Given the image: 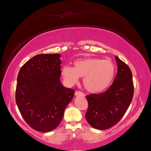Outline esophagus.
<instances>
[{
    "mask_svg": "<svg viewBox=\"0 0 151 151\" xmlns=\"http://www.w3.org/2000/svg\"><path fill=\"white\" fill-rule=\"evenodd\" d=\"M75 95L76 96H83V97L85 96V94L83 93H82V92H81V91H76Z\"/></svg>",
    "mask_w": 151,
    "mask_h": 151,
    "instance_id": "obj_1",
    "label": "esophagus"
}]
</instances>
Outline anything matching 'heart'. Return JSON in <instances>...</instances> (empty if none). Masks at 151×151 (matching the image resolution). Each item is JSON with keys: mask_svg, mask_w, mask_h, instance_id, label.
I'll return each instance as SVG.
<instances>
[{"mask_svg": "<svg viewBox=\"0 0 151 151\" xmlns=\"http://www.w3.org/2000/svg\"><path fill=\"white\" fill-rule=\"evenodd\" d=\"M115 74V64L109 60L99 58L80 59L74 62V67L65 65L61 74L68 85H73L83 78L85 88L89 92L96 93L107 89L111 84Z\"/></svg>", "mask_w": 151, "mask_h": 151, "instance_id": "obj_1", "label": "heart"}]
</instances>
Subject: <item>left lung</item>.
I'll return each instance as SVG.
<instances>
[{"label":"left lung","mask_w":151,"mask_h":151,"mask_svg":"<svg viewBox=\"0 0 151 151\" xmlns=\"http://www.w3.org/2000/svg\"><path fill=\"white\" fill-rule=\"evenodd\" d=\"M117 74L109 89L101 94L86 96L88 109L86 120L96 129L106 130L119 122L134 96L132 72L125 63L115 56Z\"/></svg>","instance_id":"8db88e82"}]
</instances>
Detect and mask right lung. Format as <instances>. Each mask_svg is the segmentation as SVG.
Instances as JSON below:
<instances>
[{"instance_id": "add662e5", "label": "right lung", "mask_w": 151, "mask_h": 151, "mask_svg": "<svg viewBox=\"0 0 151 151\" xmlns=\"http://www.w3.org/2000/svg\"><path fill=\"white\" fill-rule=\"evenodd\" d=\"M61 55L39 54L22 65L17 79L16 102L34 130L48 132L61 122L74 90L61 84Z\"/></svg>"}]
</instances>
